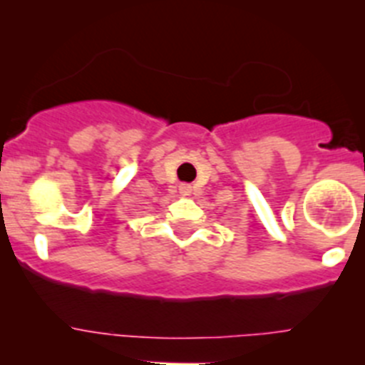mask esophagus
Listing matches in <instances>:
<instances>
[{
	"instance_id": "1",
	"label": "esophagus",
	"mask_w": 365,
	"mask_h": 365,
	"mask_svg": "<svg viewBox=\"0 0 365 365\" xmlns=\"http://www.w3.org/2000/svg\"><path fill=\"white\" fill-rule=\"evenodd\" d=\"M179 190H180V193H182V195H188V193L192 192V186H190V185H180Z\"/></svg>"
}]
</instances>
